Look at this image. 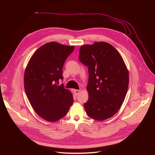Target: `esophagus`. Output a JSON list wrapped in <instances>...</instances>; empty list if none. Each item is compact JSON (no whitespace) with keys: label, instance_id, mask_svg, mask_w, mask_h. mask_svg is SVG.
Returning <instances> with one entry per match:
<instances>
[{"label":"esophagus","instance_id":"esophagus-1","mask_svg":"<svg viewBox=\"0 0 155 155\" xmlns=\"http://www.w3.org/2000/svg\"><path fill=\"white\" fill-rule=\"evenodd\" d=\"M74 93H75V95H78V94L80 93V90H74Z\"/></svg>","mask_w":155,"mask_h":155}]
</instances>
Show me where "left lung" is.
<instances>
[{
	"instance_id": "1",
	"label": "left lung",
	"mask_w": 155,
	"mask_h": 155,
	"mask_svg": "<svg viewBox=\"0 0 155 155\" xmlns=\"http://www.w3.org/2000/svg\"><path fill=\"white\" fill-rule=\"evenodd\" d=\"M80 61L87 67L89 98L86 114L98 121L111 118L122 105L128 88L129 73L119 52L110 44L94 42L80 48Z\"/></svg>"
}]
</instances>
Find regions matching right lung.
Masks as SVG:
<instances>
[{"label": "right lung", "mask_w": 155, "mask_h": 155, "mask_svg": "<svg viewBox=\"0 0 155 155\" xmlns=\"http://www.w3.org/2000/svg\"><path fill=\"white\" fill-rule=\"evenodd\" d=\"M74 46L51 41L40 47L31 58L24 75L25 90L37 114L54 122L68 114L74 102L71 92L65 89L62 68Z\"/></svg>", "instance_id": "1"}]
</instances>
